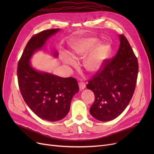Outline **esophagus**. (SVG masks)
Instances as JSON below:
<instances>
[{
	"mask_svg": "<svg viewBox=\"0 0 154 154\" xmlns=\"http://www.w3.org/2000/svg\"><path fill=\"white\" fill-rule=\"evenodd\" d=\"M79 86L80 90L82 91V90H84V88H85V83L83 82H79Z\"/></svg>",
	"mask_w": 154,
	"mask_h": 154,
	"instance_id": "obj_1",
	"label": "esophagus"
}]
</instances>
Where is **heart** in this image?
Wrapping results in <instances>:
<instances>
[{"label": "heart", "mask_w": 154, "mask_h": 154, "mask_svg": "<svg viewBox=\"0 0 154 154\" xmlns=\"http://www.w3.org/2000/svg\"><path fill=\"white\" fill-rule=\"evenodd\" d=\"M99 42V40L95 37H82L75 39L70 44L72 58L83 59L89 54L84 62V67L91 73L97 72L101 69L109 54V46L103 44L97 46ZM63 61L70 66L75 65L74 60L68 56L64 57Z\"/></svg>", "instance_id": "heart-1"}]
</instances>
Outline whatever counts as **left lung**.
I'll use <instances>...</instances> for the list:
<instances>
[{"mask_svg": "<svg viewBox=\"0 0 154 154\" xmlns=\"http://www.w3.org/2000/svg\"><path fill=\"white\" fill-rule=\"evenodd\" d=\"M119 38L120 46L116 55L105 60L86 86L95 95L91 114L102 122L122 114L132 99L137 84V58L127 38L124 35Z\"/></svg>", "mask_w": 154, "mask_h": 154, "instance_id": "1", "label": "left lung"}]
</instances>
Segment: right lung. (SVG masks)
I'll return each mask as SVG.
<instances>
[{
	"label": "right lung",
	"instance_id": "add662e5",
	"mask_svg": "<svg viewBox=\"0 0 154 154\" xmlns=\"http://www.w3.org/2000/svg\"><path fill=\"white\" fill-rule=\"evenodd\" d=\"M59 30H45L32 36L24 48L17 67L19 87L24 101L38 117L49 122L62 120L68 114L73 96L79 90L75 78H63L38 72L30 64L32 54ZM57 55L55 53V56Z\"/></svg>",
	"mask_w": 154,
	"mask_h": 154
}]
</instances>
